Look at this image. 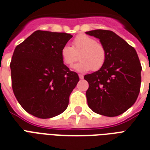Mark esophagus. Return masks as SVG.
Masks as SVG:
<instances>
[{"label":"esophagus","mask_w":150,"mask_h":150,"mask_svg":"<svg viewBox=\"0 0 150 150\" xmlns=\"http://www.w3.org/2000/svg\"><path fill=\"white\" fill-rule=\"evenodd\" d=\"M79 77H80L81 80H82V79H83V75H82V74H79Z\"/></svg>","instance_id":"34e87169"}]
</instances>
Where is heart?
<instances>
[{
  "instance_id": "heart-1",
  "label": "heart",
  "mask_w": 150,
  "mask_h": 150,
  "mask_svg": "<svg viewBox=\"0 0 150 150\" xmlns=\"http://www.w3.org/2000/svg\"><path fill=\"white\" fill-rule=\"evenodd\" d=\"M80 59L74 69L81 73L97 71L102 67L106 60V50L105 46L98 42L94 38L79 35L74 39L72 46L66 45L61 50V56L67 66H72Z\"/></svg>"
}]
</instances>
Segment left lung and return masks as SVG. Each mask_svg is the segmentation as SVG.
<instances>
[{
	"instance_id": "obj_1",
	"label": "left lung",
	"mask_w": 150,
	"mask_h": 150,
	"mask_svg": "<svg viewBox=\"0 0 150 150\" xmlns=\"http://www.w3.org/2000/svg\"><path fill=\"white\" fill-rule=\"evenodd\" d=\"M86 34L100 39L106 50L102 67L84 76L89 83L88 106L101 115L118 116L134 105L139 94L142 67L137 52L109 30H92Z\"/></svg>"
}]
</instances>
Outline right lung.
<instances>
[{"instance_id": "1", "label": "right lung", "mask_w": 150, "mask_h": 150, "mask_svg": "<svg viewBox=\"0 0 150 150\" xmlns=\"http://www.w3.org/2000/svg\"><path fill=\"white\" fill-rule=\"evenodd\" d=\"M72 37L38 30L15 48L10 63L12 89L28 113L50 118L67 108L79 76L63 63L61 50Z\"/></svg>"}]
</instances>
